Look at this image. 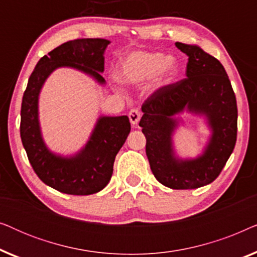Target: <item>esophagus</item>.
<instances>
[{
  "instance_id": "34e87169",
  "label": "esophagus",
  "mask_w": 257,
  "mask_h": 257,
  "mask_svg": "<svg viewBox=\"0 0 257 257\" xmlns=\"http://www.w3.org/2000/svg\"><path fill=\"white\" fill-rule=\"evenodd\" d=\"M140 117H142V114H140V112L138 110H131L128 113V118H130V121H131V124L133 126H136L138 124L139 120H140Z\"/></svg>"
}]
</instances>
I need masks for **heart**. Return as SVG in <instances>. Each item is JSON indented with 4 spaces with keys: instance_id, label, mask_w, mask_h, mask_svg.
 Listing matches in <instances>:
<instances>
[{
    "instance_id": "b5f03b06",
    "label": "heart",
    "mask_w": 257,
    "mask_h": 257,
    "mask_svg": "<svg viewBox=\"0 0 257 257\" xmlns=\"http://www.w3.org/2000/svg\"><path fill=\"white\" fill-rule=\"evenodd\" d=\"M180 70L174 56H165L163 52L135 51L119 63V77L128 84H139L157 77L167 83L177 77Z\"/></svg>"
}]
</instances>
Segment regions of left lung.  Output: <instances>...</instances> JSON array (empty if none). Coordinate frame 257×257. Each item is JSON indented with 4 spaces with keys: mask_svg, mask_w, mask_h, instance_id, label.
<instances>
[{
    "mask_svg": "<svg viewBox=\"0 0 257 257\" xmlns=\"http://www.w3.org/2000/svg\"><path fill=\"white\" fill-rule=\"evenodd\" d=\"M188 56L187 78L163 86L143 104L139 126L146 137V156L160 184L172 189H194L213 182L236 143V98L223 65L198 45L175 43ZM185 110L205 118L211 136L196 158H179L173 135Z\"/></svg>",
    "mask_w": 257,
    "mask_h": 257,
    "instance_id": "1",
    "label": "left lung"
}]
</instances>
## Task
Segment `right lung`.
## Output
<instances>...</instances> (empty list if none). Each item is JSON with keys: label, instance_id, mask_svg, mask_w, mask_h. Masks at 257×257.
Instances as JSON below:
<instances>
[{"label": "right lung", "instance_id": "1", "mask_svg": "<svg viewBox=\"0 0 257 257\" xmlns=\"http://www.w3.org/2000/svg\"><path fill=\"white\" fill-rule=\"evenodd\" d=\"M111 42L79 38L63 43L42 57L28 80L21 106V139L37 177L56 191L90 195L108 184L114 159L130 131L127 115H100L89 140L72 156L54 153L44 143L38 118V99L48 77L59 68H71L105 85L104 54Z\"/></svg>", "mask_w": 257, "mask_h": 257}]
</instances>
